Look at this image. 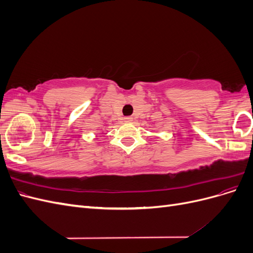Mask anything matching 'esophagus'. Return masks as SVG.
I'll return each mask as SVG.
<instances>
[{"label":"esophagus","instance_id":"obj_1","mask_svg":"<svg viewBox=\"0 0 253 253\" xmlns=\"http://www.w3.org/2000/svg\"><path fill=\"white\" fill-rule=\"evenodd\" d=\"M125 121H126V122H132V121H133V118H132V117H126V118H125Z\"/></svg>","mask_w":253,"mask_h":253}]
</instances>
